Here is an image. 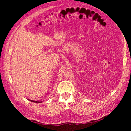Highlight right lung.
Instances as JSON below:
<instances>
[{
    "mask_svg": "<svg viewBox=\"0 0 131 131\" xmlns=\"http://www.w3.org/2000/svg\"><path fill=\"white\" fill-rule=\"evenodd\" d=\"M30 101L31 102H35V103H40V102H37V101H31V100H30Z\"/></svg>",
    "mask_w": 131,
    "mask_h": 131,
    "instance_id": "1",
    "label": "right lung"
}]
</instances>
